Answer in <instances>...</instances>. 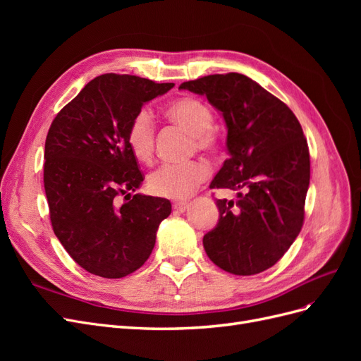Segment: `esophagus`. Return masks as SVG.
<instances>
[{"label":"esophagus","instance_id":"esophagus-1","mask_svg":"<svg viewBox=\"0 0 361 361\" xmlns=\"http://www.w3.org/2000/svg\"><path fill=\"white\" fill-rule=\"evenodd\" d=\"M173 209L178 212H185L188 209V203L187 202H174L173 203Z\"/></svg>","mask_w":361,"mask_h":361}]
</instances>
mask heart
<instances>
[{"mask_svg": "<svg viewBox=\"0 0 361 361\" xmlns=\"http://www.w3.org/2000/svg\"><path fill=\"white\" fill-rule=\"evenodd\" d=\"M171 122L183 126L194 137L200 150H215L220 145V135L214 128L215 117L209 106L192 96L179 97L166 108ZM128 146L133 155L147 162L154 155L155 122L147 110H140L128 128ZM209 176V167L204 161L187 164H164L149 174L150 192L167 199H187L202 182Z\"/></svg>", "mask_w": 361, "mask_h": 361, "instance_id": "b5f03b06", "label": "heart"}]
</instances>
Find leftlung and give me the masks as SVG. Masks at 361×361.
<instances>
[{
    "label": "left lung",
    "mask_w": 361,
    "mask_h": 361,
    "mask_svg": "<svg viewBox=\"0 0 361 361\" xmlns=\"http://www.w3.org/2000/svg\"><path fill=\"white\" fill-rule=\"evenodd\" d=\"M179 89L206 96L227 126L228 159L211 188L236 191L216 200L220 218L203 236L207 257L235 276L276 265L298 236L310 182V155L298 118L241 73L207 75Z\"/></svg>",
    "instance_id": "left-lung-1"
}]
</instances>
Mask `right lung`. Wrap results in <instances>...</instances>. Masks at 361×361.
<instances>
[{"label": "right lung", "mask_w": 361, "mask_h": 361, "mask_svg": "<svg viewBox=\"0 0 361 361\" xmlns=\"http://www.w3.org/2000/svg\"><path fill=\"white\" fill-rule=\"evenodd\" d=\"M173 87L134 75L96 76L48 130L43 183L51 224L90 274L122 279L137 271L171 212L167 199L134 194L143 174L126 137L141 106Z\"/></svg>", "instance_id": "right-lung-1"}]
</instances>
